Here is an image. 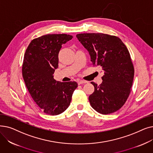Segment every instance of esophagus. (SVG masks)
I'll return each instance as SVG.
<instances>
[{
  "label": "esophagus",
  "mask_w": 153,
  "mask_h": 153,
  "mask_svg": "<svg viewBox=\"0 0 153 153\" xmlns=\"http://www.w3.org/2000/svg\"><path fill=\"white\" fill-rule=\"evenodd\" d=\"M85 83H87V81H77V84H78L79 85L82 84H85Z\"/></svg>",
  "instance_id": "1"
}]
</instances>
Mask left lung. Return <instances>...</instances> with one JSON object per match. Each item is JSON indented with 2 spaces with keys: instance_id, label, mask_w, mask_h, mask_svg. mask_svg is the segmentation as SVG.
Listing matches in <instances>:
<instances>
[{
  "instance_id": "left-lung-1",
  "label": "left lung",
  "mask_w": 153,
  "mask_h": 153,
  "mask_svg": "<svg viewBox=\"0 0 153 153\" xmlns=\"http://www.w3.org/2000/svg\"><path fill=\"white\" fill-rule=\"evenodd\" d=\"M76 37L89 51L93 66L104 72L102 82H93L94 92L89 97L91 107L103 115L121 108L129 97L134 66L126 46L118 37L103 33H81Z\"/></svg>"
}]
</instances>
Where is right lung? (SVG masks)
<instances>
[{
  "label": "right lung",
  "mask_w": 153,
  "mask_h": 153,
  "mask_svg": "<svg viewBox=\"0 0 153 153\" xmlns=\"http://www.w3.org/2000/svg\"><path fill=\"white\" fill-rule=\"evenodd\" d=\"M72 38L66 34H48L35 38L24 55L22 76L26 87L37 105L48 115L65 111L77 87L76 82H61L53 77L62 45Z\"/></svg>",
  "instance_id": "1"
}]
</instances>
